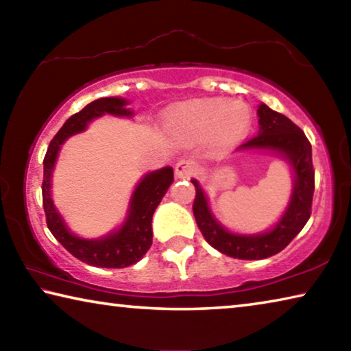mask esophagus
Masks as SVG:
<instances>
[{"label":"esophagus","instance_id":"34e87169","mask_svg":"<svg viewBox=\"0 0 351 351\" xmlns=\"http://www.w3.org/2000/svg\"><path fill=\"white\" fill-rule=\"evenodd\" d=\"M197 173V164L190 159H181L180 162L175 165V175L180 180H189L190 176Z\"/></svg>","mask_w":351,"mask_h":351}]
</instances>
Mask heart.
<instances>
[{
	"label": "heart",
	"mask_w": 351,
	"mask_h": 351,
	"mask_svg": "<svg viewBox=\"0 0 351 351\" xmlns=\"http://www.w3.org/2000/svg\"><path fill=\"white\" fill-rule=\"evenodd\" d=\"M252 111L241 100L203 97L170 106L164 128L170 136L187 141L207 139L212 148L224 152L246 138Z\"/></svg>",
	"instance_id": "b5f03b06"
}]
</instances>
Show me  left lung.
<instances>
[{"label": "left lung", "mask_w": 351, "mask_h": 351, "mask_svg": "<svg viewBox=\"0 0 351 351\" xmlns=\"http://www.w3.org/2000/svg\"><path fill=\"white\" fill-rule=\"evenodd\" d=\"M257 116V136L237 148V153H272L288 164L293 175L289 201L274 226L257 234L232 232L213 215L204 189L197 180H192L197 189L193 215L206 241L221 254L240 260H263L283 251L310 219L314 193L311 144L305 133L266 104L258 105Z\"/></svg>", "instance_id": "1"}]
</instances>
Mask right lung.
Masks as SVG:
<instances>
[{"instance_id": "obj_1", "label": "right lung", "mask_w": 351, "mask_h": 351, "mask_svg": "<svg viewBox=\"0 0 351 351\" xmlns=\"http://www.w3.org/2000/svg\"><path fill=\"white\" fill-rule=\"evenodd\" d=\"M128 105L130 100L125 97H100L88 104L82 111L71 116L58 130L54 139L51 141L43 161L45 170L41 190H43L47 228L57 241L75 258L97 268H125L138 263L144 257L153 243V213L173 182V169L167 165L142 176L130 198L123 223L97 239H85L69 229L52 199V173L64 141L71 136L86 132L93 121L106 114L132 119L134 111L128 108Z\"/></svg>"}]
</instances>
